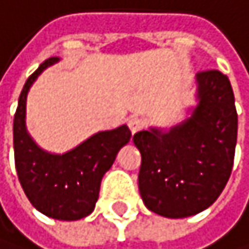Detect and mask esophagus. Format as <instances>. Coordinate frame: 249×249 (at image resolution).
I'll list each match as a JSON object with an SVG mask.
<instances>
[{
  "instance_id": "34e87169",
  "label": "esophagus",
  "mask_w": 249,
  "mask_h": 249,
  "mask_svg": "<svg viewBox=\"0 0 249 249\" xmlns=\"http://www.w3.org/2000/svg\"><path fill=\"white\" fill-rule=\"evenodd\" d=\"M145 127V121L139 116H131L128 119V128L131 130V133H136V131H139Z\"/></svg>"
}]
</instances>
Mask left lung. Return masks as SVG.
Returning <instances> with one entry per match:
<instances>
[{
    "label": "left lung",
    "mask_w": 249,
    "mask_h": 249,
    "mask_svg": "<svg viewBox=\"0 0 249 249\" xmlns=\"http://www.w3.org/2000/svg\"><path fill=\"white\" fill-rule=\"evenodd\" d=\"M199 104L168 133L133 136L142 163L139 192L145 206L165 218L192 216L218 199L230 178L237 141V112L230 80L218 69L196 74Z\"/></svg>",
    "instance_id": "1"
}]
</instances>
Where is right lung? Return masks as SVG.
<instances>
[{"label":"right lung","instance_id":"obj_1","mask_svg":"<svg viewBox=\"0 0 249 249\" xmlns=\"http://www.w3.org/2000/svg\"><path fill=\"white\" fill-rule=\"evenodd\" d=\"M57 60H45L19 95L13 119L15 166L27 198L39 212L54 219L77 221L95 209L103 175L113 165L119 149L128 143L131 131L127 125L100 131L62 156L42 151L25 130L27 93L42 71Z\"/></svg>","mask_w":249,"mask_h":249}]
</instances>
